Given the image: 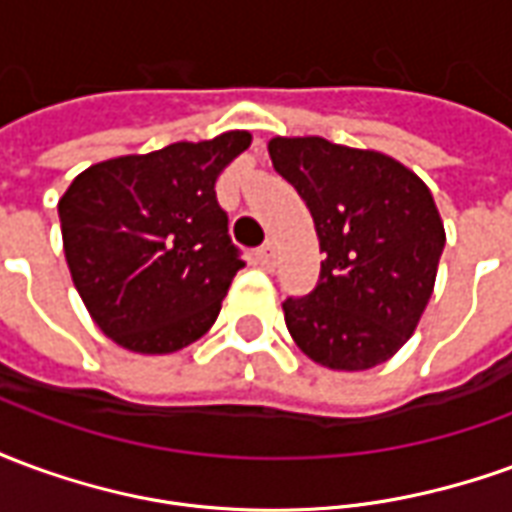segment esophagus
<instances>
[{
    "instance_id": "34e87169",
    "label": "esophagus",
    "mask_w": 512,
    "mask_h": 512,
    "mask_svg": "<svg viewBox=\"0 0 512 512\" xmlns=\"http://www.w3.org/2000/svg\"><path fill=\"white\" fill-rule=\"evenodd\" d=\"M255 257H257V263H260V266H263V268H271V266H274V246H271V244H263V246H260V249H257V252H255Z\"/></svg>"
}]
</instances>
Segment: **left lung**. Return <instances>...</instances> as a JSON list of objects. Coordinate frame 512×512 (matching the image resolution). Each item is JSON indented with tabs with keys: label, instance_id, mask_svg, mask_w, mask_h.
I'll list each match as a JSON object with an SVG mask.
<instances>
[{
	"label": "left lung",
	"instance_id": "1",
	"mask_svg": "<svg viewBox=\"0 0 512 512\" xmlns=\"http://www.w3.org/2000/svg\"><path fill=\"white\" fill-rule=\"evenodd\" d=\"M268 153L307 202L323 252L318 285L282 301L290 337L332 370L381 365L433 293L444 249L433 194L395 158L321 136H277Z\"/></svg>",
	"mask_w": 512,
	"mask_h": 512
}]
</instances>
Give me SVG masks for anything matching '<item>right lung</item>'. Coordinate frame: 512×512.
<instances>
[{
  "instance_id": "obj_1",
  "label": "right lung",
  "mask_w": 512,
  "mask_h": 512,
  "mask_svg": "<svg viewBox=\"0 0 512 512\" xmlns=\"http://www.w3.org/2000/svg\"><path fill=\"white\" fill-rule=\"evenodd\" d=\"M252 142L246 131L175 142L93 164L60 200L73 285L98 329L136 354L200 340L246 266L227 233L216 178Z\"/></svg>"
}]
</instances>
